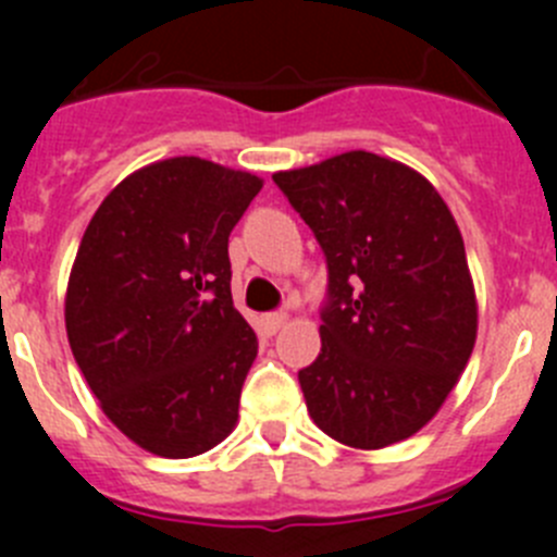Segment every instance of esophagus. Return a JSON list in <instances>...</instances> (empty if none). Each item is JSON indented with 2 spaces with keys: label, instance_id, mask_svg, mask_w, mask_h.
I'll return each mask as SVG.
<instances>
[{
  "label": "esophagus",
  "instance_id": "esophagus-1",
  "mask_svg": "<svg viewBox=\"0 0 557 557\" xmlns=\"http://www.w3.org/2000/svg\"><path fill=\"white\" fill-rule=\"evenodd\" d=\"M285 320H288V314L285 312H269L263 314V329H267L269 334H277V331L285 325Z\"/></svg>",
  "mask_w": 557,
  "mask_h": 557
}]
</instances>
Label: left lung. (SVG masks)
<instances>
[{
  "instance_id": "left-lung-1",
  "label": "left lung",
  "mask_w": 557,
  "mask_h": 557,
  "mask_svg": "<svg viewBox=\"0 0 557 557\" xmlns=\"http://www.w3.org/2000/svg\"><path fill=\"white\" fill-rule=\"evenodd\" d=\"M329 269L320 356L299 372L314 425L377 450L445 404L476 339L466 247L434 185L367 150L274 174Z\"/></svg>"
}]
</instances>
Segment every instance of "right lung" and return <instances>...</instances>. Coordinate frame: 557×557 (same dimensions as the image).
<instances>
[{
    "mask_svg": "<svg viewBox=\"0 0 557 557\" xmlns=\"http://www.w3.org/2000/svg\"><path fill=\"white\" fill-rule=\"evenodd\" d=\"M261 190L196 156L128 174L94 212L66 288L72 356L104 414L148 453L232 434L258 352L234 310L228 234Z\"/></svg>",
    "mask_w": 557,
    "mask_h": 557,
    "instance_id": "add662e5",
    "label": "right lung"
}]
</instances>
